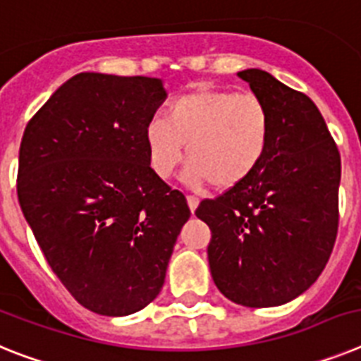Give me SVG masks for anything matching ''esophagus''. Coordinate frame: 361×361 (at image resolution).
I'll return each mask as SVG.
<instances>
[{"label":"esophagus","mask_w":361,"mask_h":361,"mask_svg":"<svg viewBox=\"0 0 361 361\" xmlns=\"http://www.w3.org/2000/svg\"><path fill=\"white\" fill-rule=\"evenodd\" d=\"M187 203H189V209L190 211H196V207H198V203H200V200L196 198V196H192V194H190V196H187Z\"/></svg>","instance_id":"34e87169"}]
</instances>
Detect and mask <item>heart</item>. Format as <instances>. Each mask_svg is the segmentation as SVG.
Wrapping results in <instances>:
<instances>
[{"mask_svg":"<svg viewBox=\"0 0 361 361\" xmlns=\"http://www.w3.org/2000/svg\"><path fill=\"white\" fill-rule=\"evenodd\" d=\"M271 133V112L259 96L198 89L172 99L165 118L147 123V154L152 171L167 180L183 161L187 145V178L228 189L262 165Z\"/></svg>","mask_w":361,"mask_h":361,"instance_id":"b5f03b06","label":"heart"}]
</instances>
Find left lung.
I'll use <instances>...</instances> for the list:
<instances>
[{"label": "left lung", "mask_w": 361, "mask_h": 361, "mask_svg": "<svg viewBox=\"0 0 361 361\" xmlns=\"http://www.w3.org/2000/svg\"><path fill=\"white\" fill-rule=\"evenodd\" d=\"M271 112V145L245 181L196 216L211 228L207 247L219 293L245 307H276L322 274L338 234V147L318 106L269 72H238Z\"/></svg>", "instance_id": "8db88e82"}]
</instances>
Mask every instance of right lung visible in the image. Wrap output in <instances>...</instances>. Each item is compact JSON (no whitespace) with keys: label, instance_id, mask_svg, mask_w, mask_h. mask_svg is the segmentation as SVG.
I'll list each match as a JSON object with an SVG mask.
<instances>
[{"label":"right lung","instance_id":"1","mask_svg":"<svg viewBox=\"0 0 361 361\" xmlns=\"http://www.w3.org/2000/svg\"><path fill=\"white\" fill-rule=\"evenodd\" d=\"M165 96L158 78L81 72L23 133L21 211L59 281L98 314H133L158 296L190 218L147 154L145 127Z\"/></svg>","mask_w":361,"mask_h":361}]
</instances>
